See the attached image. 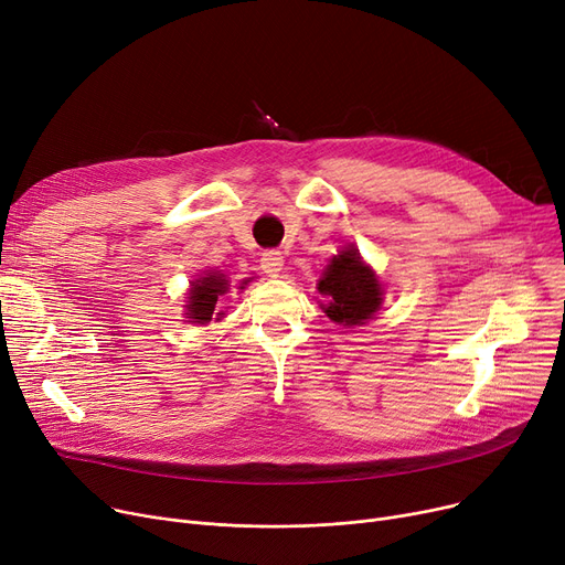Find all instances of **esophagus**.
I'll return each mask as SVG.
<instances>
[{
  "instance_id": "esophagus-1",
  "label": "esophagus",
  "mask_w": 565,
  "mask_h": 565,
  "mask_svg": "<svg viewBox=\"0 0 565 565\" xmlns=\"http://www.w3.org/2000/svg\"><path fill=\"white\" fill-rule=\"evenodd\" d=\"M260 267H263V273L267 277H279L281 270H284V256H281V252H277V249L265 252L260 256Z\"/></svg>"
}]
</instances>
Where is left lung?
I'll list each match as a JSON object with an SVG mask.
<instances>
[{"label": "left lung", "instance_id": "obj_1", "mask_svg": "<svg viewBox=\"0 0 565 565\" xmlns=\"http://www.w3.org/2000/svg\"><path fill=\"white\" fill-rule=\"evenodd\" d=\"M318 290L328 298V305H320V309L348 328L371 320L382 305V284L354 245H348L324 267Z\"/></svg>", "mask_w": 565, "mask_h": 565}]
</instances>
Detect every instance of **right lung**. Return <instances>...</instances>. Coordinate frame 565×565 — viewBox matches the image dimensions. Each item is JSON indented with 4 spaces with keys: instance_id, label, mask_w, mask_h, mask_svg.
Here are the masks:
<instances>
[{
    "instance_id": "right-lung-1",
    "label": "right lung",
    "mask_w": 565,
    "mask_h": 565,
    "mask_svg": "<svg viewBox=\"0 0 565 565\" xmlns=\"http://www.w3.org/2000/svg\"><path fill=\"white\" fill-rule=\"evenodd\" d=\"M247 281L249 279H245L241 286L237 288H245L247 286ZM228 279H226V275H222V273H213V270H207L203 277H199L196 281H192V288H190V298H188V322H199V324H205V322H211L213 320V313H215V307H217V300H220V295H224V292H228ZM220 318L224 316V313H217ZM217 318V320H220Z\"/></svg>"
}]
</instances>
